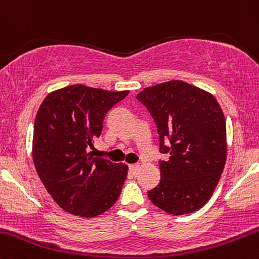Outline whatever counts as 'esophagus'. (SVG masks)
Returning a JSON list of instances; mask_svg holds the SVG:
<instances>
[{"instance_id":"1","label":"esophagus","mask_w":259,"mask_h":259,"mask_svg":"<svg viewBox=\"0 0 259 259\" xmlns=\"http://www.w3.org/2000/svg\"><path fill=\"white\" fill-rule=\"evenodd\" d=\"M128 168H130L131 172L133 173V175H136V173H137L138 168H140V164H137V163H136V164H130Z\"/></svg>"}]
</instances>
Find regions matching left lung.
Masks as SVG:
<instances>
[{
	"mask_svg": "<svg viewBox=\"0 0 259 259\" xmlns=\"http://www.w3.org/2000/svg\"><path fill=\"white\" fill-rule=\"evenodd\" d=\"M156 122L161 181L147 192L158 208L175 215L194 212L212 196L223 168L226 121L217 100L183 81L147 87L137 95Z\"/></svg>",
	"mask_w": 259,
	"mask_h": 259,
	"instance_id": "1",
	"label": "left lung"
}]
</instances>
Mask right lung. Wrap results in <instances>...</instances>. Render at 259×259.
Returning a JSON list of instances; mask_svg holds the SVG:
<instances>
[{
  "mask_svg": "<svg viewBox=\"0 0 259 259\" xmlns=\"http://www.w3.org/2000/svg\"><path fill=\"white\" fill-rule=\"evenodd\" d=\"M128 91L111 92L73 84L50 93L37 111L32 156L56 203L81 217L110 209L121 194L128 167L93 156L106 113Z\"/></svg>",
  "mask_w": 259,
  "mask_h": 259,
  "instance_id": "1",
  "label": "right lung"
}]
</instances>
